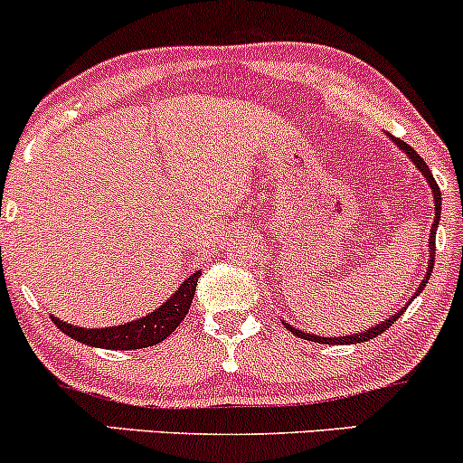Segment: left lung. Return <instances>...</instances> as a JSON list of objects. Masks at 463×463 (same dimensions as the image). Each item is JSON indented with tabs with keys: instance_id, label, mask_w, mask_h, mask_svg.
I'll use <instances>...</instances> for the list:
<instances>
[{
	"instance_id": "8db88e82",
	"label": "left lung",
	"mask_w": 463,
	"mask_h": 463,
	"mask_svg": "<svg viewBox=\"0 0 463 463\" xmlns=\"http://www.w3.org/2000/svg\"><path fill=\"white\" fill-rule=\"evenodd\" d=\"M395 145H398L400 149H402L404 154L409 156L411 160L415 162V166H418V169H420V174L426 177V182H429L430 191H433V202H435V222H433V226H430V235H429V270H426L424 279H421L420 288L415 289V294H413V298H415V297H418V294L421 292V289H424L426 283H429L430 272H433V261H435V232H438L439 213H441V193H439V186H438V182H435L433 174H430L429 165H426V162L421 160V156H420V154H415L413 146L406 145L404 140H395ZM409 303H411V301H409ZM409 303H406V306H409ZM404 309H406V307H404ZM404 309H400V312H395L393 317L384 318V321H380L378 325H373V327L364 329V332L349 334V336H338V338H336V336L329 338V336H317V334H306V332H301V329H297V327H292V325H288L286 321H283V325H286V327L289 329V332L294 334V336L306 338V340H314V343H323V345H354V343H364V340L375 338V336H380V334H383V332H387V329L391 327V325H393V321H398V318L402 317Z\"/></svg>"
}]
</instances>
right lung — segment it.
Wrapping results in <instances>:
<instances>
[{"label": "right lung", "mask_w": 463, "mask_h": 463, "mask_svg": "<svg viewBox=\"0 0 463 463\" xmlns=\"http://www.w3.org/2000/svg\"><path fill=\"white\" fill-rule=\"evenodd\" d=\"M202 277V270L193 272L186 281L180 283V288L162 303L160 307L154 309L146 317L136 318V321L116 325V327H76L72 323L59 321L52 317V321L65 336L79 340V343L90 345V347H103V349H120V352H129V349H142V347H154V345L162 343L175 332L177 325L182 318L189 314V307L195 297L197 279Z\"/></svg>", "instance_id": "right-lung-1"}]
</instances>
